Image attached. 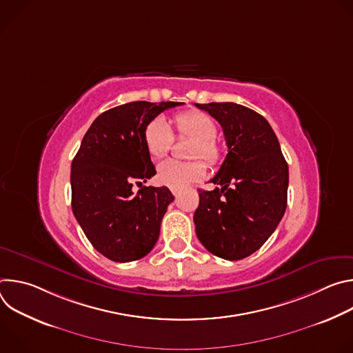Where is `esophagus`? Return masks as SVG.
<instances>
[{
    "label": "esophagus",
    "instance_id": "1",
    "mask_svg": "<svg viewBox=\"0 0 353 353\" xmlns=\"http://www.w3.org/2000/svg\"><path fill=\"white\" fill-rule=\"evenodd\" d=\"M172 192H173V195H174V196H177V195H179V190H176V188H172Z\"/></svg>",
    "mask_w": 353,
    "mask_h": 353
}]
</instances>
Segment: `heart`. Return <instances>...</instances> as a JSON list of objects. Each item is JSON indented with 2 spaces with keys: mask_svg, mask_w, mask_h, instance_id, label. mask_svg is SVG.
Here are the masks:
<instances>
[{
  "mask_svg": "<svg viewBox=\"0 0 353 353\" xmlns=\"http://www.w3.org/2000/svg\"><path fill=\"white\" fill-rule=\"evenodd\" d=\"M176 125L180 137L194 139L191 146V158H204L208 163L216 165L221 161V148L216 142L218 125L215 120L204 112H185L176 116ZM143 142L148 152L154 158L166 155L173 142L174 134L170 124L163 117L150 121L143 131ZM207 166L203 161L179 162L166 159L158 166V181L170 188H184L191 183L203 179Z\"/></svg>",
  "mask_w": 353,
  "mask_h": 353,
  "instance_id": "heart-1",
  "label": "heart"
}]
</instances>
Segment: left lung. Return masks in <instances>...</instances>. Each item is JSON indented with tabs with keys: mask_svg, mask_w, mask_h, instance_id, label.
Returning a JSON list of instances; mask_svg holds the SVG:
<instances>
[{
	"mask_svg": "<svg viewBox=\"0 0 353 353\" xmlns=\"http://www.w3.org/2000/svg\"><path fill=\"white\" fill-rule=\"evenodd\" d=\"M222 127L228 155L211 183L198 190L195 233L212 254L237 261L257 251L281 222L288 201L289 169L270 123L245 106L205 103Z\"/></svg>",
	"mask_w": 353,
	"mask_h": 353,
	"instance_id": "left-lung-1",
	"label": "left lung"
}]
</instances>
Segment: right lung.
<instances>
[{
	"label": "right lung",
	"instance_id": "obj_1",
	"mask_svg": "<svg viewBox=\"0 0 353 353\" xmlns=\"http://www.w3.org/2000/svg\"><path fill=\"white\" fill-rule=\"evenodd\" d=\"M181 102H131L100 114L71 165L72 212L92 245L106 259L145 257L158 241L174 199L168 187H146L157 174L143 142L145 127ZM141 188L134 193L132 184Z\"/></svg>",
	"mask_w": 353,
	"mask_h": 353
}]
</instances>
